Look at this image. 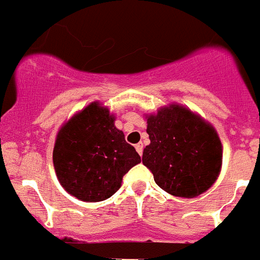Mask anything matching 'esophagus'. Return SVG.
Returning <instances> with one entry per match:
<instances>
[{"label": "esophagus", "mask_w": 260, "mask_h": 260, "mask_svg": "<svg viewBox=\"0 0 260 260\" xmlns=\"http://www.w3.org/2000/svg\"><path fill=\"white\" fill-rule=\"evenodd\" d=\"M136 150L138 151V154L142 155V153H143V145H142V143H137Z\"/></svg>", "instance_id": "esophagus-1"}]
</instances>
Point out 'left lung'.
Returning a JSON list of instances; mask_svg holds the SVG:
<instances>
[{"label": "left lung", "instance_id": "1", "mask_svg": "<svg viewBox=\"0 0 260 260\" xmlns=\"http://www.w3.org/2000/svg\"><path fill=\"white\" fill-rule=\"evenodd\" d=\"M150 145L142 162L155 184L177 197L192 199L212 186L223 161V146L215 128L197 114L178 105L147 115Z\"/></svg>", "mask_w": 260, "mask_h": 260}]
</instances>
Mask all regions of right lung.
<instances>
[{
    "label": "right lung",
    "mask_w": 260,
    "mask_h": 260,
    "mask_svg": "<svg viewBox=\"0 0 260 260\" xmlns=\"http://www.w3.org/2000/svg\"><path fill=\"white\" fill-rule=\"evenodd\" d=\"M107 107L94 102L63 124L53 147L56 176L66 190L87 203L109 199L141 162L134 146L114 124Z\"/></svg>",
    "instance_id": "add662e5"
}]
</instances>
